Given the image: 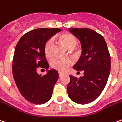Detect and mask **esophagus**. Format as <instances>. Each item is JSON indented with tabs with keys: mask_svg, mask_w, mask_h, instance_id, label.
Listing matches in <instances>:
<instances>
[{
	"mask_svg": "<svg viewBox=\"0 0 122 122\" xmlns=\"http://www.w3.org/2000/svg\"><path fill=\"white\" fill-rule=\"evenodd\" d=\"M63 76V73H61V72H59V76L61 77Z\"/></svg>",
	"mask_w": 122,
	"mask_h": 122,
	"instance_id": "34e87169",
	"label": "esophagus"
}]
</instances>
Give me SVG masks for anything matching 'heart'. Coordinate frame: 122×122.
I'll return each instance as SVG.
<instances>
[{
  "label": "heart",
  "instance_id": "heart-1",
  "mask_svg": "<svg viewBox=\"0 0 122 122\" xmlns=\"http://www.w3.org/2000/svg\"><path fill=\"white\" fill-rule=\"evenodd\" d=\"M60 40L63 42L66 48L69 50L74 49L77 44V40L74 35L69 32H64L59 36ZM53 41L50 38L48 39L44 45V52L46 57H51L53 55ZM71 64V61L69 58L55 57L51 60V66L59 72H64Z\"/></svg>",
  "mask_w": 122,
  "mask_h": 122
}]
</instances>
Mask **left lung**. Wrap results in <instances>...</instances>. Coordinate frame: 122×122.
Instances as JSON below:
<instances>
[{
  "instance_id": "left-lung-1",
  "label": "left lung",
  "mask_w": 122,
  "mask_h": 122,
  "mask_svg": "<svg viewBox=\"0 0 122 122\" xmlns=\"http://www.w3.org/2000/svg\"><path fill=\"white\" fill-rule=\"evenodd\" d=\"M82 44L80 58L73 66L83 71L84 76L70 75L67 86L69 98L81 105L93 101L99 96L107 83L110 71V56L102 35L91 29H69Z\"/></svg>"
}]
</instances>
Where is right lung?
<instances>
[{"mask_svg": "<svg viewBox=\"0 0 122 122\" xmlns=\"http://www.w3.org/2000/svg\"><path fill=\"white\" fill-rule=\"evenodd\" d=\"M59 28H39L23 35L15 49L12 73L18 90L29 102L41 105L48 102L52 96L54 86L59 78L55 69L48 71L41 76L38 68L48 69L49 64L46 59V42L57 32Z\"/></svg>", "mask_w": 122, "mask_h": 122, "instance_id": "obj_1", "label": "right lung"}]
</instances>
